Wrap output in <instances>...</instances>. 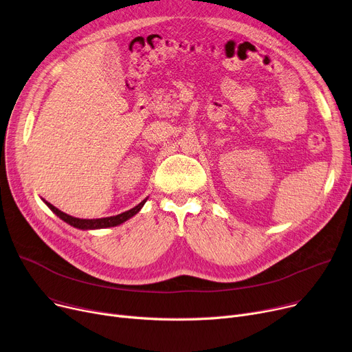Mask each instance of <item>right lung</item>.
I'll return each instance as SVG.
<instances>
[{
	"mask_svg": "<svg viewBox=\"0 0 352 352\" xmlns=\"http://www.w3.org/2000/svg\"><path fill=\"white\" fill-rule=\"evenodd\" d=\"M147 199H148V198L143 199V201L140 202L138 205H135L134 208H131V209L126 210V212H123V214H119V215H116V217L99 218V219H80V218L70 217V215H67V214L62 212V210H59L56 206H54V205H52V204H50L48 201H45V199H43V202H45L46 205H48V208L52 210V212H54L56 217H59L63 222L69 223L70 226L78 228V229H82V230H93V229H103V228H111V226L122 225L123 222L129 221V219H130V218H133L135 214H138V212H140V209L143 208V205L146 204V201H147Z\"/></svg>",
	"mask_w": 352,
	"mask_h": 352,
	"instance_id": "1",
	"label": "right lung"
}]
</instances>
